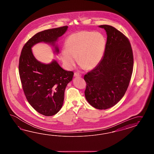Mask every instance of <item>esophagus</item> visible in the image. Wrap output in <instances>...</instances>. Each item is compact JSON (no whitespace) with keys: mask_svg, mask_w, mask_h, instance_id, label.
Masks as SVG:
<instances>
[{"mask_svg":"<svg viewBox=\"0 0 154 154\" xmlns=\"http://www.w3.org/2000/svg\"><path fill=\"white\" fill-rule=\"evenodd\" d=\"M74 77H81V75H80L79 73L75 72V73H74Z\"/></svg>","mask_w":154,"mask_h":154,"instance_id":"34e87169","label":"esophagus"}]
</instances>
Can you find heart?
Masks as SVG:
<instances>
[{
    "label": "heart",
    "mask_w": 154,
    "mask_h": 154,
    "mask_svg": "<svg viewBox=\"0 0 154 154\" xmlns=\"http://www.w3.org/2000/svg\"><path fill=\"white\" fill-rule=\"evenodd\" d=\"M106 40L99 32L80 31L69 35L65 41L64 49L60 58L68 68L75 65V58L84 69L90 70L96 67L105 52Z\"/></svg>",
    "instance_id": "obj_1"
}]
</instances>
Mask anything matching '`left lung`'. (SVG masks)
I'll return each instance as SVG.
<instances>
[{"label": "left lung", "instance_id": "8db88e82", "mask_svg": "<svg viewBox=\"0 0 154 154\" xmlns=\"http://www.w3.org/2000/svg\"><path fill=\"white\" fill-rule=\"evenodd\" d=\"M107 34L103 56L93 70L84 76L85 97L92 106L106 109L123 97L131 77L134 58L128 38L113 26H98Z\"/></svg>", "mask_w": 154, "mask_h": 154}]
</instances>
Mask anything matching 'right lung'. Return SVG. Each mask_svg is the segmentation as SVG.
Returning a JSON list of instances; mask_svg holds the SVG:
<instances>
[{"label": "right lung", "mask_w": 154, "mask_h": 154, "mask_svg": "<svg viewBox=\"0 0 154 154\" xmlns=\"http://www.w3.org/2000/svg\"><path fill=\"white\" fill-rule=\"evenodd\" d=\"M67 29L62 26L35 34L24 45L19 58V75L26 99L35 111L47 116L54 115L62 108L66 87L74 73L63 69L54 60L48 64L39 62L32 48L43 42L53 46V52L58 54L56 42Z\"/></svg>", "instance_id": "obj_1"}]
</instances>
